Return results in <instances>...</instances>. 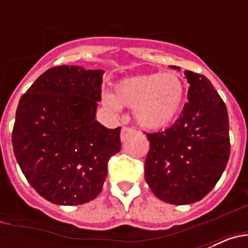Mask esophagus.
<instances>
[{"instance_id":"34e87169","label":"esophagus","mask_w":248,"mask_h":248,"mask_svg":"<svg viewBox=\"0 0 248 248\" xmlns=\"http://www.w3.org/2000/svg\"><path fill=\"white\" fill-rule=\"evenodd\" d=\"M134 134H135L134 129L124 126V128H122V133H120V140H122V141H125L130 135H134Z\"/></svg>"}]
</instances>
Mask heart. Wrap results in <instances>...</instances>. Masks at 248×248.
<instances>
[{
  "instance_id": "obj_1",
  "label": "heart",
  "mask_w": 248,
  "mask_h": 248,
  "mask_svg": "<svg viewBox=\"0 0 248 248\" xmlns=\"http://www.w3.org/2000/svg\"><path fill=\"white\" fill-rule=\"evenodd\" d=\"M186 97L181 77L174 72L124 78L114 87V94L104 93L103 104L113 111L122 107L133 109L140 128L160 130L170 125L180 114Z\"/></svg>"
}]
</instances>
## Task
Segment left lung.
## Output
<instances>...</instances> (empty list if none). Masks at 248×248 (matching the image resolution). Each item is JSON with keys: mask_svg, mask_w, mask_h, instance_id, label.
<instances>
[{"mask_svg": "<svg viewBox=\"0 0 248 248\" xmlns=\"http://www.w3.org/2000/svg\"><path fill=\"white\" fill-rule=\"evenodd\" d=\"M184 74L190 88L180 118L166 130L146 134L150 150L145 180L157 199L172 205L205 198L230 157L226 105L206 77L191 71Z\"/></svg>", "mask_w": 248, "mask_h": 248, "instance_id": "1", "label": "left lung"}]
</instances>
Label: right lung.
Segmentation results:
<instances>
[{"label":"right lung","instance_id":"add662e5","mask_svg":"<svg viewBox=\"0 0 248 248\" xmlns=\"http://www.w3.org/2000/svg\"><path fill=\"white\" fill-rule=\"evenodd\" d=\"M104 71L79 65L48 69L19 99L13 153L42 198L82 205L102 191L108 161L120 150V128L95 119Z\"/></svg>","mask_w":248,"mask_h":248}]
</instances>
